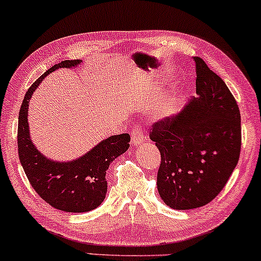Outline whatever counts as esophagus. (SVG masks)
<instances>
[{"label":"esophagus","mask_w":261,"mask_h":261,"mask_svg":"<svg viewBox=\"0 0 261 261\" xmlns=\"http://www.w3.org/2000/svg\"><path fill=\"white\" fill-rule=\"evenodd\" d=\"M131 142H133L134 146H138L141 144L144 140V131L143 127H142L141 124H136L135 126L131 128Z\"/></svg>","instance_id":"1"}]
</instances>
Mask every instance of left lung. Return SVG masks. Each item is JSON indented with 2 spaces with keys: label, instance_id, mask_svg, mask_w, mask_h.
<instances>
[{
  "label": "left lung",
  "instance_id": "left-lung-1",
  "mask_svg": "<svg viewBox=\"0 0 261 261\" xmlns=\"http://www.w3.org/2000/svg\"><path fill=\"white\" fill-rule=\"evenodd\" d=\"M196 94L173 118L156 121L149 137L160 150L156 186L173 210H193L222 191L239 163L241 115L237 102L201 58H194Z\"/></svg>",
  "mask_w": 261,
  "mask_h": 261
}]
</instances>
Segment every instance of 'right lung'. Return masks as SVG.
I'll return each mask as SVG.
<instances>
[{
  "instance_id": "add662e5",
  "label": "right lung",
  "mask_w": 261,
  "mask_h": 261,
  "mask_svg": "<svg viewBox=\"0 0 261 261\" xmlns=\"http://www.w3.org/2000/svg\"><path fill=\"white\" fill-rule=\"evenodd\" d=\"M82 60L54 65L26 91L19 112L18 151L21 166L36 193L54 208L71 213L89 212L100 206L107 193L106 171L112 161L130 147V135H114L72 161H54L39 151L30 137L29 101L42 79L58 68H72Z\"/></svg>"
}]
</instances>
